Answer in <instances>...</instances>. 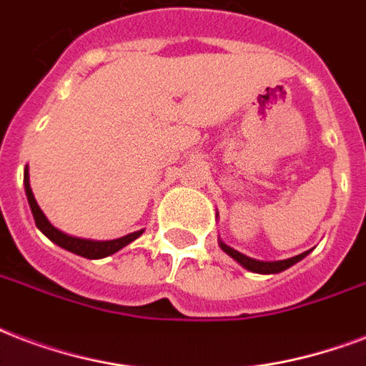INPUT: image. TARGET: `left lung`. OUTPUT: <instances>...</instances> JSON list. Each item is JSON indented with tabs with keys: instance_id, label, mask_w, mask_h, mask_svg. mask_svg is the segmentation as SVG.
<instances>
[{
	"instance_id": "left-lung-1",
	"label": "left lung",
	"mask_w": 366,
	"mask_h": 366,
	"mask_svg": "<svg viewBox=\"0 0 366 366\" xmlns=\"http://www.w3.org/2000/svg\"><path fill=\"white\" fill-rule=\"evenodd\" d=\"M223 252H227L229 256L237 259V262L246 267L248 271H254V273H262V274H271V273H280V271H285V269L292 267L294 263H298L300 259H304L310 252H304V254H300V256L288 257V259H280V262H259V259H252V257L244 256V254H240V252L233 250L231 246H227L225 242H219Z\"/></svg>"
}]
</instances>
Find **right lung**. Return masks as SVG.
Masks as SVG:
<instances>
[{
    "mask_svg": "<svg viewBox=\"0 0 366 366\" xmlns=\"http://www.w3.org/2000/svg\"><path fill=\"white\" fill-rule=\"evenodd\" d=\"M24 191H26L28 204H30V209H32L34 222H36V227L41 231V233L47 237L49 240H53L55 244H59L64 250L72 252V254H78L81 257H89V259H99V257H107L114 252L122 250L124 246H127L129 242H133L135 239H139L143 231H135L132 234H126L122 239L116 240H87V239H76V237H70V234H64L62 231L55 229L47 222V217L44 215V212L39 209L38 202L32 194V189H30V181H28V169H24Z\"/></svg>",
    "mask_w": 366,
    "mask_h": 366,
    "instance_id": "add662e5",
    "label": "right lung"
}]
</instances>
